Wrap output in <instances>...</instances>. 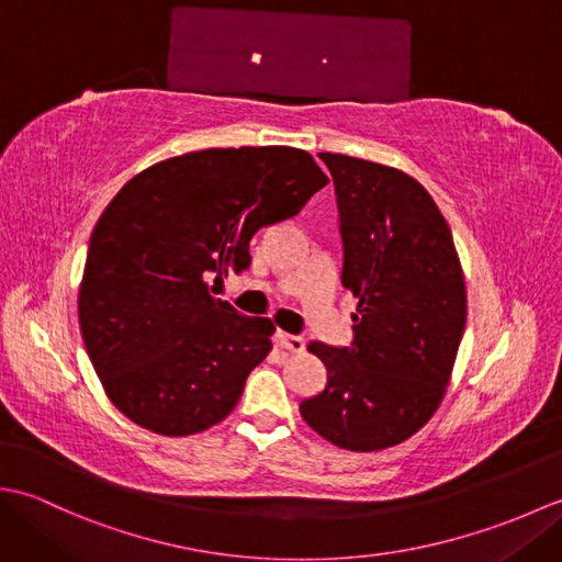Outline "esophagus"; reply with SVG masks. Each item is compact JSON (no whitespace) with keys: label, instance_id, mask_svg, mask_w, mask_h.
I'll return each instance as SVG.
<instances>
[{"label":"esophagus","instance_id":"obj_1","mask_svg":"<svg viewBox=\"0 0 562 562\" xmlns=\"http://www.w3.org/2000/svg\"><path fill=\"white\" fill-rule=\"evenodd\" d=\"M280 345L284 350H290V352H302L304 350V338L302 336H292V333H280Z\"/></svg>","mask_w":562,"mask_h":562}]
</instances>
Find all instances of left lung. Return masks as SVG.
I'll use <instances>...</instances> for the list:
<instances>
[{"label": "left lung", "instance_id": "left-lung-1", "mask_svg": "<svg viewBox=\"0 0 562 562\" xmlns=\"http://www.w3.org/2000/svg\"><path fill=\"white\" fill-rule=\"evenodd\" d=\"M336 186L342 288L360 300L352 342L312 340L326 389L304 398L330 445L376 451L420 429L445 396L465 328V284L447 220L398 169L321 151Z\"/></svg>", "mask_w": 562, "mask_h": 562}]
</instances>
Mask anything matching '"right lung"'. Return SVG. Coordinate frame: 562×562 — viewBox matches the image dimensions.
I'll return each instance as SVG.
<instances>
[{
    "label": "right lung",
    "mask_w": 562,
    "mask_h": 562,
    "mask_svg": "<svg viewBox=\"0 0 562 562\" xmlns=\"http://www.w3.org/2000/svg\"><path fill=\"white\" fill-rule=\"evenodd\" d=\"M328 183L294 147L202 149L125 183L91 234L79 326L109 398L166 437L234 411L270 352L272 321L238 314L214 284L250 266V238Z\"/></svg>",
    "instance_id": "add662e5"
}]
</instances>
